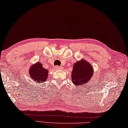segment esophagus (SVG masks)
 Segmentation results:
<instances>
[{"instance_id": "obj_1", "label": "esophagus", "mask_w": 128, "mask_h": 128, "mask_svg": "<svg viewBox=\"0 0 128 128\" xmlns=\"http://www.w3.org/2000/svg\"><path fill=\"white\" fill-rule=\"evenodd\" d=\"M55 68L56 69V70H60L61 69H62V68L60 67V66H55Z\"/></svg>"}]
</instances>
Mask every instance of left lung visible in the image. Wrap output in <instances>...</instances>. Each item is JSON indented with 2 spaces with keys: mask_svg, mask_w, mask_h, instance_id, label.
Segmentation results:
<instances>
[{
  "mask_svg": "<svg viewBox=\"0 0 128 128\" xmlns=\"http://www.w3.org/2000/svg\"><path fill=\"white\" fill-rule=\"evenodd\" d=\"M94 70L88 62L82 60L75 62L72 68V82L77 86H82L91 79Z\"/></svg>",
  "mask_w": 128,
  "mask_h": 128,
  "instance_id": "8db88e82",
  "label": "left lung"
}]
</instances>
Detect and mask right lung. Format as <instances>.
Masks as SVG:
<instances>
[{
    "label": "right lung",
    "instance_id": "add662e5",
    "mask_svg": "<svg viewBox=\"0 0 128 128\" xmlns=\"http://www.w3.org/2000/svg\"><path fill=\"white\" fill-rule=\"evenodd\" d=\"M30 74L31 78L34 82L41 84L44 82L47 79L48 75V70L44 69L42 64L38 62L36 64L31 66L30 69Z\"/></svg>",
    "mask_w": 128,
    "mask_h": 128
}]
</instances>
